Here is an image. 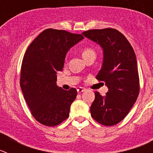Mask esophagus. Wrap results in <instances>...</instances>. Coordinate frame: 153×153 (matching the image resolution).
<instances>
[{
    "mask_svg": "<svg viewBox=\"0 0 153 153\" xmlns=\"http://www.w3.org/2000/svg\"><path fill=\"white\" fill-rule=\"evenodd\" d=\"M85 90V88H83V87H78L77 88V92L78 93H82V92H83Z\"/></svg>",
    "mask_w": 153,
    "mask_h": 153,
    "instance_id": "1",
    "label": "esophagus"
}]
</instances>
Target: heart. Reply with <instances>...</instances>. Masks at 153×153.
Returning a JSON list of instances; mask_svg holds the SVG:
<instances>
[{
    "instance_id": "obj_1",
    "label": "heart",
    "mask_w": 153,
    "mask_h": 153,
    "mask_svg": "<svg viewBox=\"0 0 153 153\" xmlns=\"http://www.w3.org/2000/svg\"><path fill=\"white\" fill-rule=\"evenodd\" d=\"M81 52H82V56L83 58L87 56H90V55H95V51H93V48L90 47H84L82 49Z\"/></svg>"
}]
</instances>
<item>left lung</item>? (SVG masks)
<instances>
[{"mask_svg": "<svg viewBox=\"0 0 153 153\" xmlns=\"http://www.w3.org/2000/svg\"><path fill=\"white\" fill-rule=\"evenodd\" d=\"M82 33L103 50V63L96 78L109 89L104 97L95 92L91 117L103 126L117 125L129 113L140 93L135 52L126 36L116 29H93Z\"/></svg>", "mask_w": 153, "mask_h": 153, "instance_id": "1", "label": "left lung"}]
</instances>
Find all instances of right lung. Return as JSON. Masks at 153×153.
<instances>
[{
	"mask_svg": "<svg viewBox=\"0 0 153 153\" xmlns=\"http://www.w3.org/2000/svg\"><path fill=\"white\" fill-rule=\"evenodd\" d=\"M82 39V34L49 28L36 36L24 53L20 84L31 114L42 125L55 126L69 117L77 91L58 87L56 74L63 70L69 49Z\"/></svg>",
	"mask_w": 153,
	"mask_h": 153,
	"instance_id": "obj_1",
	"label": "right lung"
}]
</instances>
